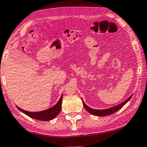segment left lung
<instances>
[{
    "label": "left lung",
    "instance_id": "obj_1",
    "mask_svg": "<svg viewBox=\"0 0 147 147\" xmlns=\"http://www.w3.org/2000/svg\"><path fill=\"white\" fill-rule=\"evenodd\" d=\"M133 95V94H132ZM132 95H131L129 98L127 99V100L124 101L123 102L119 104V105L116 106V107L108 108V109H105V110H96V109H93V108H91L88 107L86 105H85V102H83V99L81 98L83 102V105L84 106V107L87 112H89L90 114H91L94 116H108V115H110L112 114H114V112H116L118 111V110H120L121 108H122L124 105L127 103L129 100H130L131 98L132 97Z\"/></svg>",
    "mask_w": 147,
    "mask_h": 147
}]
</instances>
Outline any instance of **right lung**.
I'll use <instances>...</instances> for the list:
<instances>
[{"label": "right lung", "mask_w": 147, "mask_h": 147, "mask_svg": "<svg viewBox=\"0 0 147 147\" xmlns=\"http://www.w3.org/2000/svg\"><path fill=\"white\" fill-rule=\"evenodd\" d=\"M62 94L61 96L60 100L54 106V107H51L49 109L45 110L44 111L41 112H28L26 110H24L20 108L19 107H16L22 112L24 113L27 116L32 118L33 119H38V120H42V121H49L55 118L58 114H59L61 108H62Z\"/></svg>", "instance_id": "right-lung-1"}]
</instances>
